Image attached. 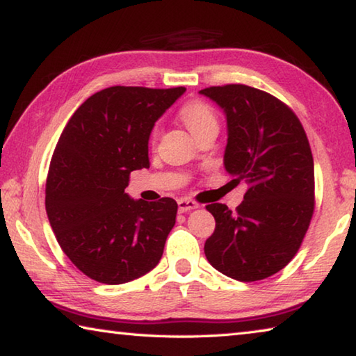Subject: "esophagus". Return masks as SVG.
Here are the masks:
<instances>
[{"instance_id": "esophagus-1", "label": "esophagus", "mask_w": 356, "mask_h": 356, "mask_svg": "<svg viewBox=\"0 0 356 356\" xmlns=\"http://www.w3.org/2000/svg\"><path fill=\"white\" fill-rule=\"evenodd\" d=\"M177 206H179V210L180 212H190V210H195L197 209V204L195 201L191 200H185V197H182V200L177 201Z\"/></svg>"}]
</instances>
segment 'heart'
<instances>
[{"instance_id":"b5f03b06","label":"heart","mask_w":356,"mask_h":356,"mask_svg":"<svg viewBox=\"0 0 356 356\" xmlns=\"http://www.w3.org/2000/svg\"><path fill=\"white\" fill-rule=\"evenodd\" d=\"M180 119L184 120V124L191 131L193 136L201 134L206 129L218 127V120H216L213 110L204 102H191V104L185 105L180 110ZM155 136L156 130H154L152 138Z\"/></svg>"}]
</instances>
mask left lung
<instances>
[{
  "label": "left lung",
  "mask_w": 356,
  "mask_h": 356,
  "mask_svg": "<svg viewBox=\"0 0 356 356\" xmlns=\"http://www.w3.org/2000/svg\"><path fill=\"white\" fill-rule=\"evenodd\" d=\"M204 97L226 116L225 170L248 184L232 213L210 204L215 232L204 245L207 261L237 281L278 273L297 254L314 212V160L291 108L245 84L206 88Z\"/></svg>",
  "instance_id": "1"
}]
</instances>
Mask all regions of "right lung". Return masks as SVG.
Returning a JSON list of instances; mask_svg holds the SVG:
<instances>
[{
  "label": "right lung",
  "mask_w": 356,
  "mask_h": 356,
  "mask_svg": "<svg viewBox=\"0 0 356 356\" xmlns=\"http://www.w3.org/2000/svg\"><path fill=\"white\" fill-rule=\"evenodd\" d=\"M185 91L102 89L59 136L47 177V215L65 256L91 280L124 284L160 262L177 202L134 200L125 186L131 171L149 168L154 125Z\"/></svg>",
  "instance_id": "add662e5"
}]
</instances>
